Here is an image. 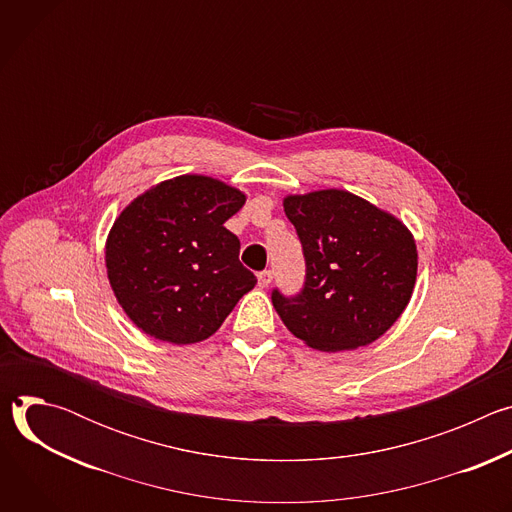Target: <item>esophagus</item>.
<instances>
[{
    "label": "esophagus",
    "instance_id": "1",
    "mask_svg": "<svg viewBox=\"0 0 512 512\" xmlns=\"http://www.w3.org/2000/svg\"><path fill=\"white\" fill-rule=\"evenodd\" d=\"M271 279H273V271H271V269H265V271H261V273L257 275L259 287H267V285L271 283Z\"/></svg>",
    "mask_w": 512,
    "mask_h": 512
}]
</instances>
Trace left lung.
I'll return each mask as SVG.
<instances>
[{
  "instance_id": "8db88e82",
  "label": "left lung",
  "mask_w": 512,
  "mask_h": 512,
  "mask_svg": "<svg viewBox=\"0 0 512 512\" xmlns=\"http://www.w3.org/2000/svg\"><path fill=\"white\" fill-rule=\"evenodd\" d=\"M283 208L306 261L298 294L271 291L287 330L324 352L375 342L411 300L417 275L411 233L395 216L344 190L287 196Z\"/></svg>"
}]
</instances>
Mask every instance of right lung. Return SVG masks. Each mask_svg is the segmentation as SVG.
Segmentation results:
<instances>
[{
	"mask_svg": "<svg viewBox=\"0 0 512 512\" xmlns=\"http://www.w3.org/2000/svg\"><path fill=\"white\" fill-rule=\"evenodd\" d=\"M245 194L206 178L178 176L135 198L107 239V275L137 328L192 344L212 336L257 283L223 225Z\"/></svg>",
	"mask_w": 512,
	"mask_h": 512,
	"instance_id": "add662e5",
	"label": "right lung"
}]
</instances>
